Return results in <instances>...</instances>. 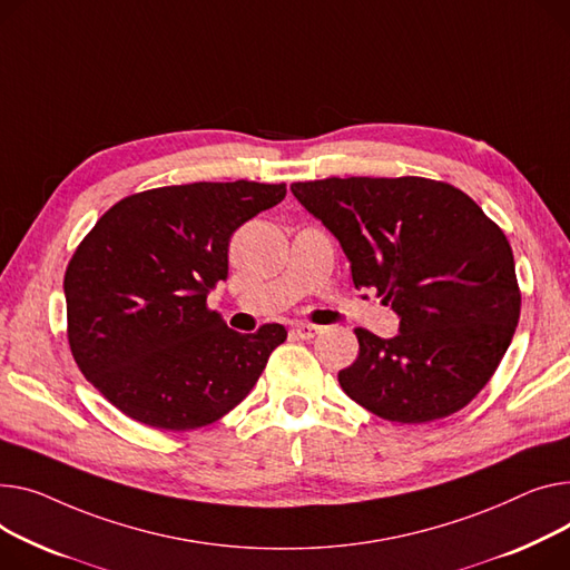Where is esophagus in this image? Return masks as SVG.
<instances>
[{"mask_svg": "<svg viewBox=\"0 0 570 570\" xmlns=\"http://www.w3.org/2000/svg\"><path fill=\"white\" fill-rule=\"evenodd\" d=\"M291 332L297 338H314L321 332V327L318 325H309V323H297V325H293Z\"/></svg>", "mask_w": 570, "mask_h": 570, "instance_id": "esophagus-1", "label": "esophagus"}]
</instances>
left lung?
<instances>
[{
  "label": "left lung",
  "instance_id": "8db88e82",
  "mask_svg": "<svg viewBox=\"0 0 570 570\" xmlns=\"http://www.w3.org/2000/svg\"><path fill=\"white\" fill-rule=\"evenodd\" d=\"M291 193L375 288L401 325L394 338L355 327L357 360L338 385L368 412L429 424L463 410L498 371L520 318L511 245L463 189L444 180L323 178Z\"/></svg>",
  "mask_w": 570,
  "mask_h": 570
}]
</instances>
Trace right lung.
<instances>
[{
  "label": "right lung",
  "mask_w": 570,
  "mask_h": 570,
  "mask_svg": "<svg viewBox=\"0 0 570 570\" xmlns=\"http://www.w3.org/2000/svg\"><path fill=\"white\" fill-rule=\"evenodd\" d=\"M286 197L284 183H189L114 204L63 275L68 346L87 381L130 420L195 431L256 385L286 330L240 334L208 309L240 224Z\"/></svg>",
  "instance_id": "right-lung-1"
}]
</instances>
